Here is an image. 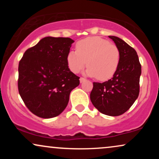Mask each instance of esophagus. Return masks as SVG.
<instances>
[{
  "label": "esophagus",
  "mask_w": 159,
  "mask_h": 159,
  "mask_svg": "<svg viewBox=\"0 0 159 159\" xmlns=\"http://www.w3.org/2000/svg\"><path fill=\"white\" fill-rule=\"evenodd\" d=\"M85 78H82V77H81L80 78V82H81V83H82V82H84V81H85Z\"/></svg>",
  "instance_id": "obj_1"
}]
</instances>
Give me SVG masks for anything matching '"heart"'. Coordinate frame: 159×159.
Masks as SVG:
<instances>
[{
    "label": "heart",
    "mask_w": 159,
    "mask_h": 159,
    "mask_svg": "<svg viewBox=\"0 0 159 159\" xmlns=\"http://www.w3.org/2000/svg\"><path fill=\"white\" fill-rule=\"evenodd\" d=\"M120 61V49L116 45L98 36L80 40L76 51H70L66 57L69 69L78 73L88 66L86 73L96 76L101 81L110 79L117 70Z\"/></svg>",
    "instance_id": "1"
}]
</instances>
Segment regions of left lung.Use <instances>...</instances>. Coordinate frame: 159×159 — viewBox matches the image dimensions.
I'll list each match as a JSON object with an SVG mask.
<instances>
[{"label":"left lung","instance_id":"8db88e82","mask_svg":"<svg viewBox=\"0 0 159 159\" xmlns=\"http://www.w3.org/2000/svg\"><path fill=\"white\" fill-rule=\"evenodd\" d=\"M109 38L120 49L119 66L111 79L103 83L93 82L90 100L102 114L116 116L126 112L138 97L141 65L132 47L119 37Z\"/></svg>","mask_w":159,"mask_h":159}]
</instances>
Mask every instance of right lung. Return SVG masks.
I'll return each instance as SVG.
<instances>
[{
	"label": "right lung",
	"instance_id": "right-lung-1",
	"mask_svg": "<svg viewBox=\"0 0 159 159\" xmlns=\"http://www.w3.org/2000/svg\"><path fill=\"white\" fill-rule=\"evenodd\" d=\"M74 40L47 37L25 52L19 63L18 89L30 112L48 119L58 116L68 105L71 91L80 84L69 70L66 57Z\"/></svg>",
	"mask_w": 159,
	"mask_h": 159
}]
</instances>
